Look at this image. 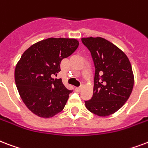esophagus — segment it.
<instances>
[{"label": "esophagus", "instance_id": "obj_1", "mask_svg": "<svg viewBox=\"0 0 148 148\" xmlns=\"http://www.w3.org/2000/svg\"><path fill=\"white\" fill-rule=\"evenodd\" d=\"M82 88H83V86H80V87H77V88H76V91L77 92H81L82 90Z\"/></svg>", "mask_w": 148, "mask_h": 148}]
</instances>
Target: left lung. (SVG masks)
<instances>
[{"mask_svg": "<svg viewBox=\"0 0 148 148\" xmlns=\"http://www.w3.org/2000/svg\"><path fill=\"white\" fill-rule=\"evenodd\" d=\"M82 41L91 52L95 68L93 95L85 106L99 116H108L118 111L131 94V64L121 49L104 38L88 37Z\"/></svg>", "mask_w": 148, "mask_h": 148, "instance_id": "left-lung-1", "label": "left lung"}]
</instances>
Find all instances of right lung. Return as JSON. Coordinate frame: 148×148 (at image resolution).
<instances>
[{"label":"right lung","instance_id":"obj_1","mask_svg":"<svg viewBox=\"0 0 148 148\" xmlns=\"http://www.w3.org/2000/svg\"><path fill=\"white\" fill-rule=\"evenodd\" d=\"M79 46L76 39L49 38L32 45L17 63L14 80L27 108L42 118H50L64 109L72 92L61 79H53L60 71V62Z\"/></svg>","mask_w":148,"mask_h":148}]
</instances>
